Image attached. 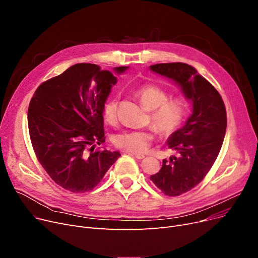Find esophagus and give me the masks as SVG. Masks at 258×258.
Returning a JSON list of instances; mask_svg holds the SVG:
<instances>
[{
	"mask_svg": "<svg viewBox=\"0 0 258 258\" xmlns=\"http://www.w3.org/2000/svg\"><path fill=\"white\" fill-rule=\"evenodd\" d=\"M129 154H131L132 156L137 157V158H139V159H143V158L145 157V155H144V154H139V153H132V152H129Z\"/></svg>",
	"mask_w": 258,
	"mask_h": 258,
	"instance_id": "1",
	"label": "esophagus"
}]
</instances>
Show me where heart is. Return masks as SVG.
I'll return each mask as SVG.
<instances>
[{"label":"heart","instance_id":"1","mask_svg":"<svg viewBox=\"0 0 258 258\" xmlns=\"http://www.w3.org/2000/svg\"><path fill=\"white\" fill-rule=\"evenodd\" d=\"M141 103L150 110V121L153 128L163 136L174 133L183 124L189 111L187 101L181 96L169 97V93L162 87L146 84L136 90ZM118 96L112 95L105 102L103 117L109 125L117 121ZM154 141L151 129L126 130L117 133L113 143L117 148L132 153H144Z\"/></svg>","mask_w":258,"mask_h":258}]
</instances>
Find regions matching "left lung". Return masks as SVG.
<instances>
[{
  "mask_svg": "<svg viewBox=\"0 0 258 258\" xmlns=\"http://www.w3.org/2000/svg\"><path fill=\"white\" fill-rule=\"evenodd\" d=\"M150 68L179 84L193 103V112L186 125L168 141L178 156L169 162L164 159L158 173L150 176L165 195L179 196L198 186L215 163L226 134V107L217 90L192 66L165 63Z\"/></svg>",
  "mask_w": 258,
  "mask_h": 258,
  "instance_id": "8db88e82",
  "label": "left lung"
}]
</instances>
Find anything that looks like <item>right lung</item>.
Returning a JSON list of instances; mask_svg holds the SVG:
<instances>
[{"label":"right lung","instance_id":"1","mask_svg":"<svg viewBox=\"0 0 258 258\" xmlns=\"http://www.w3.org/2000/svg\"><path fill=\"white\" fill-rule=\"evenodd\" d=\"M115 83L110 71L81 63L42 83L31 97L28 129L33 151L47 174L67 191H91L120 156L94 149L106 139L103 107Z\"/></svg>","mask_w":258,"mask_h":258}]
</instances>
